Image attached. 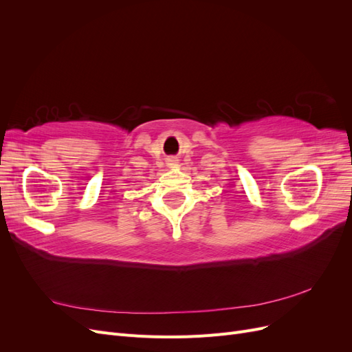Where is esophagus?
Listing matches in <instances>:
<instances>
[{"label":"esophagus","mask_w":352,"mask_h":352,"mask_svg":"<svg viewBox=\"0 0 352 352\" xmlns=\"http://www.w3.org/2000/svg\"><path fill=\"white\" fill-rule=\"evenodd\" d=\"M168 162H175V157H172V158H170V160H168Z\"/></svg>","instance_id":"esophagus-1"}]
</instances>
